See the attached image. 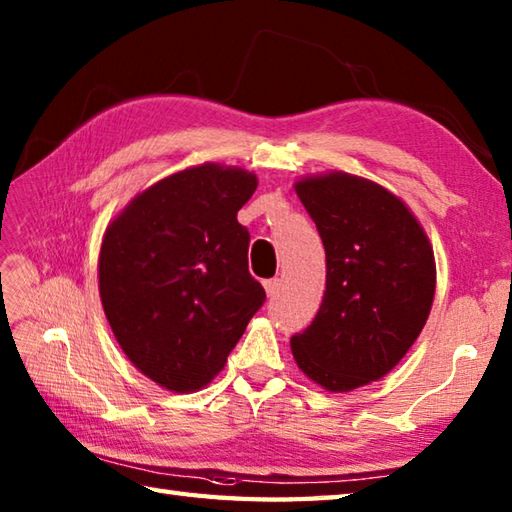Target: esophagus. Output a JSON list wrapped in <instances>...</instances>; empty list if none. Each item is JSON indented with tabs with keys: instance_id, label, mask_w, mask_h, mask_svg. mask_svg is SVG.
Returning a JSON list of instances; mask_svg holds the SVG:
<instances>
[{
	"instance_id": "esophagus-1",
	"label": "esophagus",
	"mask_w": 512,
	"mask_h": 512,
	"mask_svg": "<svg viewBox=\"0 0 512 512\" xmlns=\"http://www.w3.org/2000/svg\"><path fill=\"white\" fill-rule=\"evenodd\" d=\"M264 288H266V295L273 299L277 292H279V288H281V279H268V281H264Z\"/></svg>"
}]
</instances>
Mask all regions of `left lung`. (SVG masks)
I'll return each instance as SVG.
<instances>
[{"label":"left lung","mask_w":512,"mask_h":512,"mask_svg":"<svg viewBox=\"0 0 512 512\" xmlns=\"http://www.w3.org/2000/svg\"><path fill=\"white\" fill-rule=\"evenodd\" d=\"M325 248V292L290 339L299 369L341 394L383 378L418 339L436 295L427 233L398 195L345 171L295 182Z\"/></svg>","instance_id":"obj_1"}]
</instances>
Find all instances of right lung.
I'll list each match as a JSON object with an SVG mask.
<instances>
[{"instance_id": "1", "label": "right lung", "mask_w": 512, "mask_h": 512, "mask_svg": "<svg viewBox=\"0 0 512 512\" xmlns=\"http://www.w3.org/2000/svg\"><path fill=\"white\" fill-rule=\"evenodd\" d=\"M257 189L246 169L204 162L140 191L105 228L99 292L138 372L176 394L222 372L266 292L248 273L237 211Z\"/></svg>"}]
</instances>
